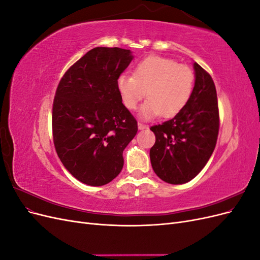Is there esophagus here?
Wrapping results in <instances>:
<instances>
[{
    "instance_id": "obj_1",
    "label": "esophagus",
    "mask_w": 260,
    "mask_h": 260,
    "mask_svg": "<svg viewBox=\"0 0 260 260\" xmlns=\"http://www.w3.org/2000/svg\"><path fill=\"white\" fill-rule=\"evenodd\" d=\"M138 128H139L140 130H143V129H146V128H147V125L144 124V123H142V122H139V123H138Z\"/></svg>"
}]
</instances>
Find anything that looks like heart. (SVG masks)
Instances as JSON below:
<instances>
[{
  "mask_svg": "<svg viewBox=\"0 0 260 260\" xmlns=\"http://www.w3.org/2000/svg\"><path fill=\"white\" fill-rule=\"evenodd\" d=\"M194 86L193 70L185 65L160 56H148L139 61L133 75L121 74L117 78V89L122 103L135 109L145 96L140 116L149 119L177 115L190 100Z\"/></svg>",
  "mask_w": 260,
  "mask_h": 260,
  "instance_id": "1",
  "label": "heart"
}]
</instances>
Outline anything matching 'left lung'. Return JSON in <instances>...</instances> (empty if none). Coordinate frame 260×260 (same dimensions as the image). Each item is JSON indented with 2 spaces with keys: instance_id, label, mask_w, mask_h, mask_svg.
Returning <instances> with one entry per match:
<instances>
[{
  "instance_id": "8db88e82",
  "label": "left lung",
  "mask_w": 260,
  "mask_h": 260,
  "mask_svg": "<svg viewBox=\"0 0 260 260\" xmlns=\"http://www.w3.org/2000/svg\"><path fill=\"white\" fill-rule=\"evenodd\" d=\"M194 72L195 84L186 105L172 119L151 127L156 137L149 151L153 170L170 184H183L198 176L217 143L216 86L198 62H194Z\"/></svg>"
}]
</instances>
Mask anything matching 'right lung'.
Instances as JSON below:
<instances>
[{
  "instance_id": "obj_1",
  "label": "right lung",
  "mask_w": 260,
  "mask_h": 260,
  "mask_svg": "<svg viewBox=\"0 0 260 260\" xmlns=\"http://www.w3.org/2000/svg\"><path fill=\"white\" fill-rule=\"evenodd\" d=\"M132 58L130 50L94 48L58 83L52 112L55 149L84 184L101 186L119 175L123 149L138 132L117 89V78Z\"/></svg>"
}]
</instances>
